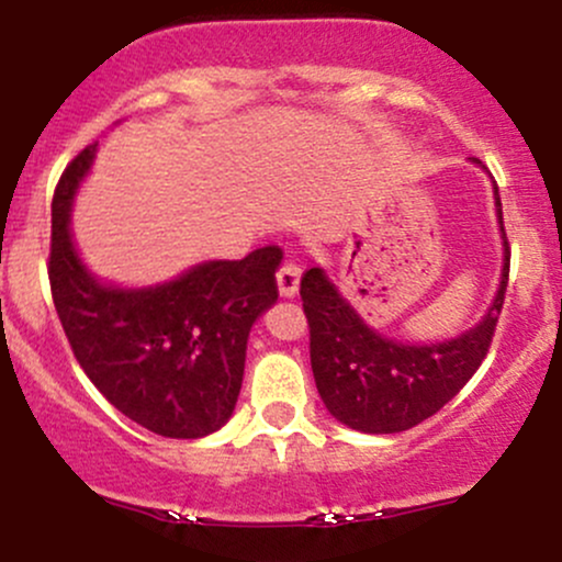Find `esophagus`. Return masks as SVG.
<instances>
[{
  "label": "esophagus",
  "mask_w": 562,
  "mask_h": 562,
  "mask_svg": "<svg viewBox=\"0 0 562 562\" xmlns=\"http://www.w3.org/2000/svg\"><path fill=\"white\" fill-rule=\"evenodd\" d=\"M301 285V267L295 261H285L277 272V288H280L282 299H293Z\"/></svg>",
  "instance_id": "esophagus-1"
}]
</instances>
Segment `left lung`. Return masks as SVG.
I'll use <instances>...</instances> for the list:
<instances>
[{"label": "left lung", "instance_id": "left-lung-1", "mask_svg": "<svg viewBox=\"0 0 562 562\" xmlns=\"http://www.w3.org/2000/svg\"><path fill=\"white\" fill-rule=\"evenodd\" d=\"M470 160L481 166L479 158ZM494 205L505 248L499 288L479 325L449 340L402 344L385 338L359 317L325 269L312 267L303 274L301 301L312 335L314 383L335 420L362 434H402L436 415L475 375L492 346L509 274L496 182Z\"/></svg>", "mask_w": 562, "mask_h": 562}]
</instances>
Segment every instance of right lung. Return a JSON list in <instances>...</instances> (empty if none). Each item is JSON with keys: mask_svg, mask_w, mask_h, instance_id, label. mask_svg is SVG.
Segmentation results:
<instances>
[{"mask_svg": "<svg viewBox=\"0 0 562 562\" xmlns=\"http://www.w3.org/2000/svg\"><path fill=\"white\" fill-rule=\"evenodd\" d=\"M83 147L53 198L49 285L81 370L121 415L166 438H203L235 412L254 322L277 301L282 250L203 261L169 282L121 288L81 261L70 209L94 164Z\"/></svg>", "mask_w": 562, "mask_h": 562, "instance_id": "right-lung-1", "label": "right lung"}]
</instances>
